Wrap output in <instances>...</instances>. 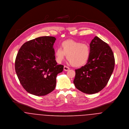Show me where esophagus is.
<instances>
[{
	"label": "esophagus",
	"instance_id": "obj_1",
	"mask_svg": "<svg viewBox=\"0 0 129 129\" xmlns=\"http://www.w3.org/2000/svg\"><path fill=\"white\" fill-rule=\"evenodd\" d=\"M69 70H70V68L69 67H68L67 66H64V70L65 71H68Z\"/></svg>",
	"mask_w": 129,
	"mask_h": 129
}]
</instances>
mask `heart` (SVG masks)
Masks as SVG:
<instances>
[{
    "label": "heart",
    "mask_w": 129,
    "mask_h": 129,
    "mask_svg": "<svg viewBox=\"0 0 129 129\" xmlns=\"http://www.w3.org/2000/svg\"><path fill=\"white\" fill-rule=\"evenodd\" d=\"M90 53L89 45L73 40H68L61 43V47L55 51L57 62H61L66 55L73 66L81 67L87 62Z\"/></svg>",
    "instance_id": "1"
}]
</instances>
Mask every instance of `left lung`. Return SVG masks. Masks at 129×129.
<instances>
[{
	"label": "left lung",
	"mask_w": 129,
	"mask_h": 129,
	"mask_svg": "<svg viewBox=\"0 0 129 129\" xmlns=\"http://www.w3.org/2000/svg\"><path fill=\"white\" fill-rule=\"evenodd\" d=\"M90 53L87 63L75 70L73 81L76 87L87 94L101 90L108 83L113 72L115 58L107 43L95 37L89 44Z\"/></svg>",
	"instance_id": "8db88e82"
}]
</instances>
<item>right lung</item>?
<instances>
[{
	"mask_svg": "<svg viewBox=\"0 0 129 129\" xmlns=\"http://www.w3.org/2000/svg\"><path fill=\"white\" fill-rule=\"evenodd\" d=\"M55 40L53 37L37 38L24 43L19 50L15 71L21 84L30 94L43 96L55 88L56 76L64 68L55 60Z\"/></svg>",
	"mask_w": 129,
	"mask_h": 129,
	"instance_id": "right-lung-1",
	"label": "right lung"
}]
</instances>
